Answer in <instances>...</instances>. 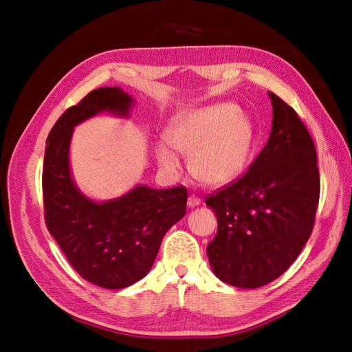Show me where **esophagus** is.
I'll return each instance as SVG.
<instances>
[{
	"label": "esophagus",
	"mask_w": 352,
	"mask_h": 352,
	"mask_svg": "<svg viewBox=\"0 0 352 352\" xmlns=\"http://www.w3.org/2000/svg\"><path fill=\"white\" fill-rule=\"evenodd\" d=\"M199 204H201V198H198L195 195H189V198H188V207L189 208H195Z\"/></svg>",
	"instance_id": "obj_1"
}]
</instances>
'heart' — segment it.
<instances>
[{
	"label": "heart",
	"instance_id": "obj_1",
	"mask_svg": "<svg viewBox=\"0 0 352 352\" xmlns=\"http://www.w3.org/2000/svg\"><path fill=\"white\" fill-rule=\"evenodd\" d=\"M166 138L177 153L189 157L198 182L217 188L232 184L247 168L254 129L250 117L235 104L221 102L179 114ZM154 153L167 172L179 170V155L168 145L157 144Z\"/></svg>",
	"mask_w": 352,
	"mask_h": 352
}]
</instances>
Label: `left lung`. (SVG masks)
Instances as JSON below:
<instances>
[{"label":"left lung","instance_id":"8db88e82","mask_svg":"<svg viewBox=\"0 0 352 352\" xmlns=\"http://www.w3.org/2000/svg\"><path fill=\"white\" fill-rule=\"evenodd\" d=\"M269 141L235 184L207 198L217 216L208 261L217 278L254 289L278 279L311 235L320 195L317 154L292 107L269 92Z\"/></svg>","mask_w":352,"mask_h":352}]
</instances>
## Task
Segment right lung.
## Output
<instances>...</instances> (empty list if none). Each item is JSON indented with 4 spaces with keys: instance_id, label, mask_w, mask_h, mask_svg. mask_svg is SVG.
Here are the masks:
<instances>
[{
    "instance_id": "1",
    "label": "right lung",
    "mask_w": 352,
    "mask_h": 352,
    "mask_svg": "<svg viewBox=\"0 0 352 352\" xmlns=\"http://www.w3.org/2000/svg\"><path fill=\"white\" fill-rule=\"evenodd\" d=\"M135 98L119 87L89 92L52 127L45 148L42 192L48 232L83 279L122 289L151 270L166 232L185 216L184 186L154 189L136 185L129 192L95 201L74 184L70 142L74 127L100 113L129 117Z\"/></svg>"
}]
</instances>
